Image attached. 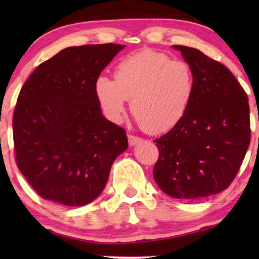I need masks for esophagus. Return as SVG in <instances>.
I'll use <instances>...</instances> for the list:
<instances>
[{
	"label": "esophagus",
	"instance_id": "1",
	"mask_svg": "<svg viewBox=\"0 0 259 259\" xmlns=\"http://www.w3.org/2000/svg\"><path fill=\"white\" fill-rule=\"evenodd\" d=\"M143 139L139 137H136V136H128V144L130 146H136V145L140 144Z\"/></svg>",
	"mask_w": 259,
	"mask_h": 259
}]
</instances>
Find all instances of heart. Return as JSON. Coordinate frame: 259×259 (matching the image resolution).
I'll return each instance as SVG.
<instances>
[{
	"label": "heart",
	"mask_w": 259,
	"mask_h": 259,
	"mask_svg": "<svg viewBox=\"0 0 259 259\" xmlns=\"http://www.w3.org/2000/svg\"><path fill=\"white\" fill-rule=\"evenodd\" d=\"M115 81L99 76L95 97L109 121L120 123L127 100L137 121L151 133L172 130L184 119L196 91L191 66L162 53L146 51L128 56L115 67Z\"/></svg>",
	"instance_id": "obj_1"
}]
</instances>
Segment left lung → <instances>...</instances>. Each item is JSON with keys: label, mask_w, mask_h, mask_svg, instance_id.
<instances>
[{"label": "left lung", "mask_w": 259, "mask_h": 259, "mask_svg": "<svg viewBox=\"0 0 259 259\" xmlns=\"http://www.w3.org/2000/svg\"><path fill=\"white\" fill-rule=\"evenodd\" d=\"M193 70L196 91L186 115L154 140L159 159L153 177L177 199L217 194L230 184L250 145L247 95L233 74L196 48L173 46Z\"/></svg>", "instance_id": "left-lung-1"}]
</instances>
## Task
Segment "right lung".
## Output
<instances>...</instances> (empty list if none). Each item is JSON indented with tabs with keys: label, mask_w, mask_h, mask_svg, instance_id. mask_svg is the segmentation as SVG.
<instances>
[{
	"label": "right lung",
	"mask_w": 259,
	"mask_h": 259,
	"mask_svg": "<svg viewBox=\"0 0 259 259\" xmlns=\"http://www.w3.org/2000/svg\"><path fill=\"white\" fill-rule=\"evenodd\" d=\"M123 45L68 47L21 88L13 118L17 167L46 200L83 206L107 184L126 132L102 114L94 84Z\"/></svg>",
	"instance_id": "right-lung-1"
}]
</instances>
